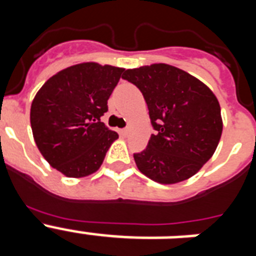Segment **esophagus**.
Listing matches in <instances>:
<instances>
[{"label":"esophagus","mask_w":256,"mask_h":256,"mask_svg":"<svg viewBox=\"0 0 256 256\" xmlns=\"http://www.w3.org/2000/svg\"><path fill=\"white\" fill-rule=\"evenodd\" d=\"M120 132H122V134H123V136H126H126L130 134V128H124V130H122Z\"/></svg>","instance_id":"obj_1"}]
</instances>
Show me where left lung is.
I'll use <instances>...</instances> for the list:
<instances>
[{
  "label": "left lung",
  "instance_id": "8db88e82",
  "mask_svg": "<svg viewBox=\"0 0 256 256\" xmlns=\"http://www.w3.org/2000/svg\"><path fill=\"white\" fill-rule=\"evenodd\" d=\"M123 78L142 92L156 130L148 148L133 155L138 170L162 184L195 176L216 152L223 130L216 94L198 78L168 64L126 69Z\"/></svg>",
  "mask_w": 256,
  "mask_h": 256
}]
</instances>
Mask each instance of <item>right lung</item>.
I'll use <instances>...</instances> for the list:
<instances>
[{
	"instance_id": "obj_1",
	"label": "right lung",
	"mask_w": 256,
	"mask_h": 256,
	"mask_svg": "<svg viewBox=\"0 0 256 256\" xmlns=\"http://www.w3.org/2000/svg\"><path fill=\"white\" fill-rule=\"evenodd\" d=\"M123 68L82 62L61 70L40 87L30 106L38 150L52 168L69 178L98 170L119 137L101 122Z\"/></svg>"
}]
</instances>
